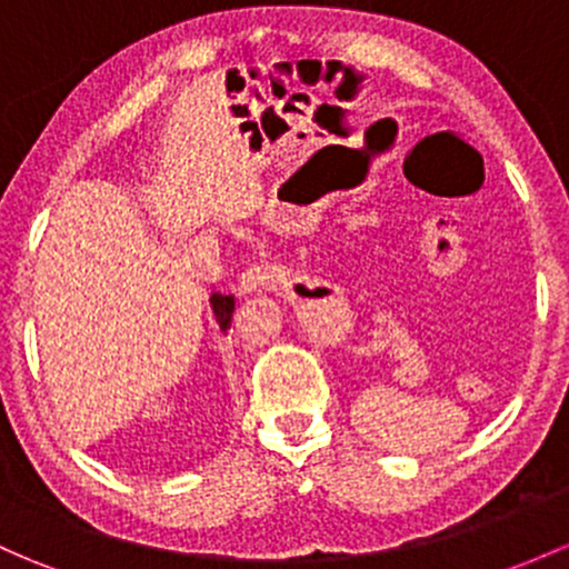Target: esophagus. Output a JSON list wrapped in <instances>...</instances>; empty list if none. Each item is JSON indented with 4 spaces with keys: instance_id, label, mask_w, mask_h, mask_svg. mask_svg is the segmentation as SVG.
Returning a JSON list of instances; mask_svg holds the SVG:
<instances>
[{
    "instance_id": "34e87169",
    "label": "esophagus",
    "mask_w": 569,
    "mask_h": 569,
    "mask_svg": "<svg viewBox=\"0 0 569 569\" xmlns=\"http://www.w3.org/2000/svg\"><path fill=\"white\" fill-rule=\"evenodd\" d=\"M267 278H269L267 267H253L248 274H242V289L253 291L256 286H264Z\"/></svg>"
}]
</instances>
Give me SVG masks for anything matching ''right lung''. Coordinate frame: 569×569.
Returning <instances> with one entry per match:
<instances>
[{"mask_svg":"<svg viewBox=\"0 0 569 569\" xmlns=\"http://www.w3.org/2000/svg\"><path fill=\"white\" fill-rule=\"evenodd\" d=\"M212 310H214V319H218L220 330H229L231 325V313H234V297L231 295H212Z\"/></svg>","mask_w":569,"mask_h":569,"instance_id":"add662e5","label":"right lung"}]
</instances>
